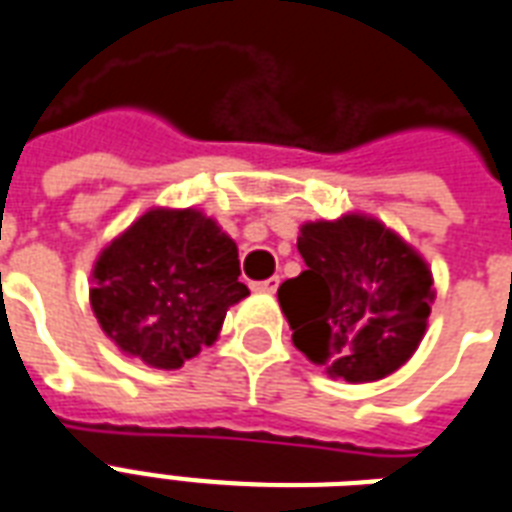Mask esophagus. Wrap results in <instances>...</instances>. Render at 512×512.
Here are the masks:
<instances>
[{
	"instance_id": "1",
	"label": "esophagus",
	"mask_w": 512,
	"mask_h": 512,
	"mask_svg": "<svg viewBox=\"0 0 512 512\" xmlns=\"http://www.w3.org/2000/svg\"><path fill=\"white\" fill-rule=\"evenodd\" d=\"M276 287H279V276H271V279L255 282V285H252V290H257V293H276Z\"/></svg>"
}]
</instances>
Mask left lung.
Returning a JSON list of instances; mask_svg holds the SVG:
<instances>
[{"label": "left lung", "instance_id": "1", "mask_svg": "<svg viewBox=\"0 0 512 512\" xmlns=\"http://www.w3.org/2000/svg\"><path fill=\"white\" fill-rule=\"evenodd\" d=\"M306 271L279 287L293 344L331 377L374 382L410 361L429 325L434 276L399 233L366 214L304 222Z\"/></svg>", "mask_w": 512, "mask_h": 512}]
</instances>
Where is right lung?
Here are the masks:
<instances>
[{
	"label": "right lung",
	"mask_w": 512,
	"mask_h": 512,
	"mask_svg": "<svg viewBox=\"0 0 512 512\" xmlns=\"http://www.w3.org/2000/svg\"><path fill=\"white\" fill-rule=\"evenodd\" d=\"M238 246L198 208H149L92 268V312L124 355L181 369L217 342L227 309L249 295Z\"/></svg>",
	"instance_id": "add662e5"
}]
</instances>
